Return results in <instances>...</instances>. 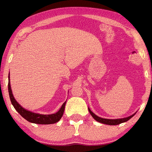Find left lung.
<instances>
[{"label": "left lung", "mask_w": 152, "mask_h": 152, "mask_svg": "<svg viewBox=\"0 0 152 152\" xmlns=\"http://www.w3.org/2000/svg\"><path fill=\"white\" fill-rule=\"evenodd\" d=\"M88 110H89V112L91 114V115L93 117L94 119L95 120H96L97 121L99 122V123H103V124H108V125H117V124H121L123 123H124V122H126L128 120H129L131 119L132 117H134L135 113L132 115L129 116L128 117H125V118H123V119H103V118L101 117H99L97 115H96L91 112L90 110V109L88 108Z\"/></svg>", "instance_id": "obj_1"}]
</instances>
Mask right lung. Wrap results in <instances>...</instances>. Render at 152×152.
<instances>
[{"label":"right lung","instance_id":"obj_1","mask_svg":"<svg viewBox=\"0 0 152 152\" xmlns=\"http://www.w3.org/2000/svg\"><path fill=\"white\" fill-rule=\"evenodd\" d=\"M8 92L10 98V101L12 102V104L15 109L18 113L23 117L26 120H27L28 122H30L32 123L39 124H54L57 123L58 121H60L61 117L63 115L64 112L65 104L66 101H65L63 104L62 105L61 108H60L58 112L53 114L50 115H42L39 113H36L28 111L27 110L23 108L17 101L15 99L12 89H11L10 86V73L8 75Z\"/></svg>","mask_w":152,"mask_h":152}]
</instances>
